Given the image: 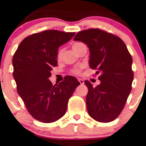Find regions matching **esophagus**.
Wrapping results in <instances>:
<instances>
[{"instance_id":"obj_1","label":"esophagus","mask_w":146,"mask_h":146,"mask_svg":"<svg viewBox=\"0 0 146 146\" xmlns=\"http://www.w3.org/2000/svg\"><path fill=\"white\" fill-rule=\"evenodd\" d=\"M78 81L80 82V84H81L82 85V86H86V81H85V80H83V79L79 78V79H78Z\"/></svg>"}]
</instances>
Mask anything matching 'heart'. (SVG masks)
Segmentation results:
<instances>
[{"instance_id": "b5f03b06", "label": "heart", "mask_w": 146, "mask_h": 146, "mask_svg": "<svg viewBox=\"0 0 146 146\" xmlns=\"http://www.w3.org/2000/svg\"><path fill=\"white\" fill-rule=\"evenodd\" d=\"M73 71L74 72V73H78L79 72H80V70H79V68H75V69H73Z\"/></svg>"}]
</instances>
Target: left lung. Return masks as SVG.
Returning <instances> with one entry per match:
<instances>
[{"label": "left lung", "mask_w": 146, "mask_h": 146, "mask_svg": "<svg viewBox=\"0 0 146 146\" xmlns=\"http://www.w3.org/2000/svg\"><path fill=\"white\" fill-rule=\"evenodd\" d=\"M88 64L97 75L88 81L86 107L95 119L122 109L132 89V60L119 36L100 27L88 30Z\"/></svg>", "instance_id": "obj_1"}]
</instances>
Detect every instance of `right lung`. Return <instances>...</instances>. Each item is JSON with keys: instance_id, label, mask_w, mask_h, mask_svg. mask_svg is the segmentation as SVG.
Segmentation results:
<instances>
[{"instance_id": "1", "label": "right lung", "mask_w": 146, "mask_h": 146, "mask_svg": "<svg viewBox=\"0 0 146 146\" xmlns=\"http://www.w3.org/2000/svg\"><path fill=\"white\" fill-rule=\"evenodd\" d=\"M66 33L57 27L36 29L25 39L16 55L14 78L25 107L41 120L53 121L64 115L68 100L60 97L51 71L62 60Z\"/></svg>"}]
</instances>
